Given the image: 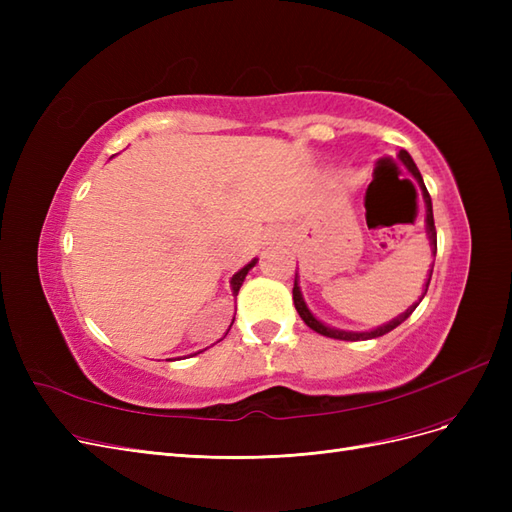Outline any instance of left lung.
Segmentation results:
<instances>
[{"mask_svg":"<svg viewBox=\"0 0 512 512\" xmlns=\"http://www.w3.org/2000/svg\"><path fill=\"white\" fill-rule=\"evenodd\" d=\"M397 158L401 160V164H404V166L410 170V175L416 179L418 188H421V192H423V200H425V213H427V218H425V226H427V239H429V243H431V252H433V256H436V250H438V235H436V224H433L431 196H429V192H427V188H425V181H423L421 173H418V168H416L414 160L410 158V153H408V151H404V149H401ZM431 273H433V265H431V269H429V275H427V282H425L423 297H425V292H427V288H429V282H431ZM423 297H421V299H423ZM421 299H418V303H421ZM292 301H294V307H297L299 316L303 318V322L307 324L309 329L316 331V333H320V335H324V337L344 339V342H361V339H374V337L386 335V333H389V331H393L395 327H399L401 322L408 320V318H410V314L414 312L416 305H418V303L410 305L404 314H399L397 318H393L391 322L382 324V327H378V329H371V331H342V329H335V327H327V324L320 322V320H318V318H316L312 312H309V307L305 305V301H303V294H301V288H299V273L294 275Z\"/></svg>","mask_w":512,"mask_h":512,"instance_id":"1","label":"left lung"}]
</instances>
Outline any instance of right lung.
<instances>
[{"label": "right lung", "instance_id": "obj_1", "mask_svg": "<svg viewBox=\"0 0 512 512\" xmlns=\"http://www.w3.org/2000/svg\"><path fill=\"white\" fill-rule=\"evenodd\" d=\"M256 258L252 260V262H247V265L241 269V271H237L235 275H232V280H230V288H232V297H237V294H239V288H241V284H243V280H245V275H247V271H250L254 265H256ZM232 322H235V318H232ZM232 322H230V327H232ZM230 331V329H228ZM226 331V333H228ZM200 352H203V350H200Z\"/></svg>", "mask_w": 512, "mask_h": 512}]
</instances>
